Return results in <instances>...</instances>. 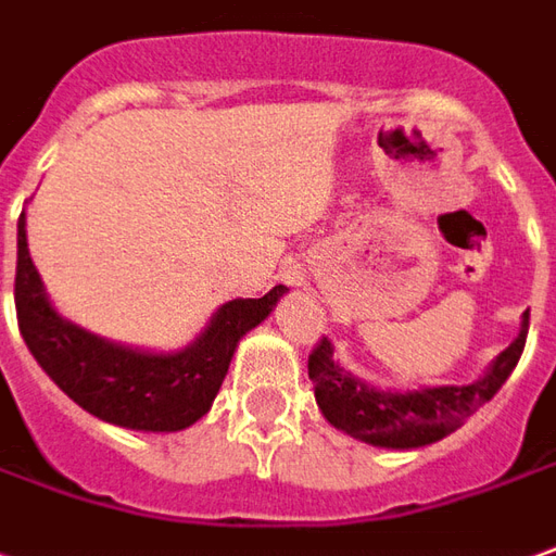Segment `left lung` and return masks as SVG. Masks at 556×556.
<instances>
[{
  "instance_id": "8db88e82",
  "label": "left lung",
  "mask_w": 556,
  "mask_h": 556,
  "mask_svg": "<svg viewBox=\"0 0 556 556\" xmlns=\"http://www.w3.org/2000/svg\"><path fill=\"white\" fill-rule=\"evenodd\" d=\"M530 326V308L523 311L518 338L488 365V371L467 386H419V389H377L362 377L341 368L334 348L323 338L308 356V377L314 380L317 407L326 422L362 443L380 448L431 446L458 431L482 404L497 395L521 359Z\"/></svg>"
}]
</instances>
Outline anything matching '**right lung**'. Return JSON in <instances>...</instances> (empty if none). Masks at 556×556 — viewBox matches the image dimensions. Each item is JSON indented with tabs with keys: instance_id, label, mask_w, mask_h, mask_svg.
<instances>
[{
	"instance_id": "1",
	"label": "right lung",
	"mask_w": 556,
	"mask_h": 556,
	"mask_svg": "<svg viewBox=\"0 0 556 556\" xmlns=\"http://www.w3.org/2000/svg\"><path fill=\"white\" fill-rule=\"evenodd\" d=\"M287 287L263 299H233L212 314L206 329L182 350H140L108 341L65 320L47 296L26 245V212L17 222L20 334L47 377L101 422L131 431H182L203 419L222 389L242 334L266 320Z\"/></svg>"
}]
</instances>
